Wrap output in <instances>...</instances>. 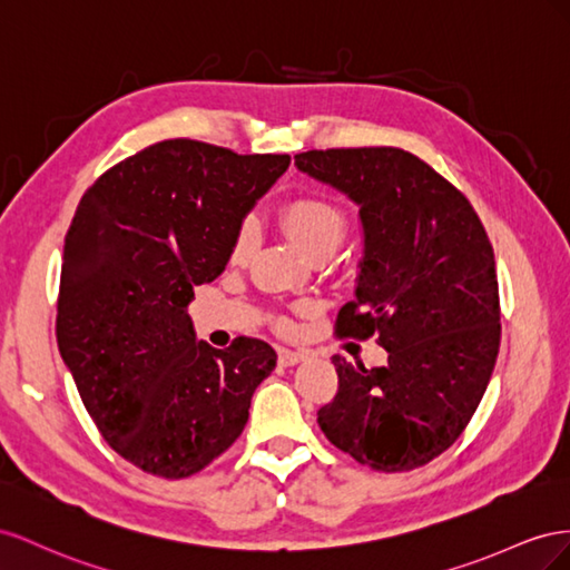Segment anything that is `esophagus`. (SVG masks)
I'll return each instance as SVG.
<instances>
[{
    "mask_svg": "<svg viewBox=\"0 0 570 570\" xmlns=\"http://www.w3.org/2000/svg\"><path fill=\"white\" fill-rule=\"evenodd\" d=\"M303 361H305V353L303 351H288V348L279 351V365L282 367H294V365H298Z\"/></svg>",
    "mask_w": 570,
    "mask_h": 570,
    "instance_id": "34e87169",
    "label": "esophagus"
}]
</instances>
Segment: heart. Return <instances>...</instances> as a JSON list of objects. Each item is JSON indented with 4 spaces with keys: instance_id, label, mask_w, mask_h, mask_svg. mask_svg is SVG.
Wrapping results in <instances>:
<instances>
[{
    "instance_id": "heart-1",
    "label": "heart",
    "mask_w": 570,
    "mask_h": 570,
    "mask_svg": "<svg viewBox=\"0 0 570 570\" xmlns=\"http://www.w3.org/2000/svg\"><path fill=\"white\" fill-rule=\"evenodd\" d=\"M282 224L305 255H311L320 248L336 250L348 229V219L344 215V209L334 205L332 200L322 198V195H298V198H291L282 207ZM255 234H257V226L253 219H246L238 226L236 238H234L236 257L246 255L250 250V246L255 243Z\"/></svg>"
}]
</instances>
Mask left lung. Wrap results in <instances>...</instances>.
<instances>
[{
	"instance_id": "1",
	"label": "left lung",
	"mask_w": 570,
	"mask_h": 570,
	"mask_svg": "<svg viewBox=\"0 0 570 570\" xmlns=\"http://www.w3.org/2000/svg\"><path fill=\"white\" fill-rule=\"evenodd\" d=\"M301 174L357 207L363 257L338 332L377 336L386 365L334 355L338 392L317 422L330 442L384 473L444 453L478 411L499 353L494 253L475 209L399 148L311 150Z\"/></svg>"
}]
</instances>
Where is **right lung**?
Segmentation results:
<instances>
[{
    "instance_id": "add662e5",
    "label": "right lung",
    "mask_w": 570,
    "mask_h": 570,
    "mask_svg": "<svg viewBox=\"0 0 570 570\" xmlns=\"http://www.w3.org/2000/svg\"><path fill=\"white\" fill-rule=\"evenodd\" d=\"M288 155H236L174 138L119 161L86 190L63 240L57 344L105 442L178 480L229 449L276 353L195 336L193 286L215 282Z\"/></svg>"
}]
</instances>
